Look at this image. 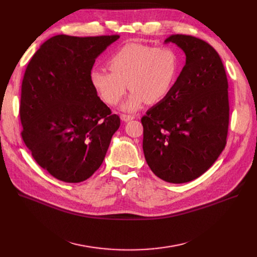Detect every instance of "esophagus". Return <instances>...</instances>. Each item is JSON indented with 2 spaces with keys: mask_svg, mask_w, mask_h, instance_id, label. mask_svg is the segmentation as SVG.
Here are the masks:
<instances>
[{
  "mask_svg": "<svg viewBox=\"0 0 257 257\" xmlns=\"http://www.w3.org/2000/svg\"><path fill=\"white\" fill-rule=\"evenodd\" d=\"M120 118H121V120H123V121L127 122V121H131V120H133V119H135V116H133V115H126V114H121V115H120Z\"/></svg>",
  "mask_w": 257,
  "mask_h": 257,
  "instance_id": "obj_1",
  "label": "esophagus"
}]
</instances>
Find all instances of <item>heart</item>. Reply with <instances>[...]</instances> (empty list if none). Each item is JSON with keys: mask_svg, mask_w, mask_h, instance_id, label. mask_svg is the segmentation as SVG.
<instances>
[{"mask_svg": "<svg viewBox=\"0 0 257 257\" xmlns=\"http://www.w3.org/2000/svg\"><path fill=\"white\" fill-rule=\"evenodd\" d=\"M111 72L93 70V88L108 105H116L132 90L125 111L134 112L146 101L163 99L174 87L180 70L179 53L172 47H153L137 42L126 43L107 60Z\"/></svg>", "mask_w": 257, "mask_h": 257, "instance_id": "obj_1", "label": "heart"}]
</instances>
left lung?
Returning <instances> with one entry per match:
<instances>
[{"mask_svg":"<svg viewBox=\"0 0 257 257\" xmlns=\"http://www.w3.org/2000/svg\"><path fill=\"white\" fill-rule=\"evenodd\" d=\"M186 55L174 87L141 118L143 153L152 172L181 184L202 176L227 143L228 80L214 48L191 35L165 40Z\"/></svg>","mask_w":257,"mask_h":257,"instance_id":"left-lung-1","label":"left lung"}]
</instances>
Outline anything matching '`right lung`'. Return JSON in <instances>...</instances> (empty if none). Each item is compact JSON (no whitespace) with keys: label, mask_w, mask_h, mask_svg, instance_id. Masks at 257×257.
Listing matches in <instances>:
<instances>
[{"label":"right lung","mask_w":257,"mask_h":257,"mask_svg":"<svg viewBox=\"0 0 257 257\" xmlns=\"http://www.w3.org/2000/svg\"><path fill=\"white\" fill-rule=\"evenodd\" d=\"M119 35L46 41L22 82V138L41 167L67 183L89 179L100 167L120 118L99 98L90 74Z\"/></svg>","instance_id":"obj_1"}]
</instances>
